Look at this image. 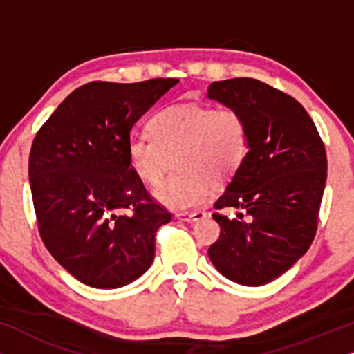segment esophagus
<instances>
[{"mask_svg": "<svg viewBox=\"0 0 354 354\" xmlns=\"http://www.w3.org/2000/svg\"><path fill=\"white\" fill-rule=\"evenodd\" d=\"M206 217V212L205 211H195V212H180V214H177V219L180 221H185V222H196V221H201Z\"/></svg>", "mask_w": 354, "mask_h": 354, "instance_id": "esophagus-1", "label": "esophagus"}]
</instances>
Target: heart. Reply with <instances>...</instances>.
<instances>
[{
	"label": "heart",
	"mask_w": 354,
	"mask_h": 354,
	"mask_svg": "<svg viewBox=\"0 0 354 354\" xmlns=\"http://www.w3.org/2000/svg\"><path fill=\"white\" fill-rule=\"evenodd\" d=\"M148 135H133L127 158L135 174L158 183L169 158L178 172L154 188L153 195L169 209L190 211L212 196L217 182L230 180L243 166L250 147L248 124L239 111L212 106H169L148 120Z\"/></svg>",
	"instance_id": "b5f03b06"
}]
</instances>
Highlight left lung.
Listing matches in <instances>:
<instances>
[{
  "label": "left lung",
  "mask_w": 354,
  "mask_h": 354,
  "mask_svg": "<svg viewBox=\"0 0 354 354\" xmlns=\"http://www.w3.org/2000/svg\"><path fill=\"white\" fill-rule=\"evenodd\" d=\"M207 98L239 111L248 124L243 166L214 203L250 219L212 214L221 235L207 250L232 282H272L311 246L327 178L326 148L306 109L292 96L256 79L212 82Z\"/></svg>",
  "instance_id": "8db88e82"
}]
</instances>
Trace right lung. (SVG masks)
Listing matches in <instances>:
<instances>
[{"mask_svg": "<svg viewBox=\"0 0 354 354\" xmlns=\"http://www.w3.org/2000/svg\"><path fill=\"white\" fill-rule=\"evenodd\" d=\"M177 84L90 82L57 106L33 140L28 178L38 232L82 283L124 287L153 263L156 230L172 214L130 166L127 142L133 124Z\"/></svg>", "mask_w": 354, "mask_h": 354, "instance_id": "obj_1", "label": "right lung"}]
</instances>
